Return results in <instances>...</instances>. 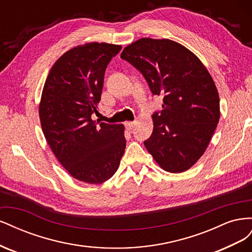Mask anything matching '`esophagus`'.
Masks as SVG:
<instances>
[{"mask_svg": "<svg viewBox=\"0 0 252 252\" xmlns=\"http://www.w3.org/2000/svg\"><path fill=\"white\" fill-rule=\"evenodd\" d=\"M125 126H126L127 130H132V129H133L134 126H135V122H126Z\"/></svg>", "mask_w": 252, "mask_h": 252, "instance_id": "esophagus-1", "label": "esophagus"}]
</instances>
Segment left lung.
I'll list each match as a JSON object with an SVG mask.
<instances>
[{
  "mask_svg": "<svg viewBox=\"0 0 252 252\" xmlns=\"http://www.w3.org/2000/svg\"><path fill=\"white\" fill-rule=\"evenodd\" d=\"M121 58L139 69L151 93L163 96L145 147L165 171L180 173L199 161L220 120V97L207 68L192 51L169 39L142 37Z\"/></svg>",
  "mask_w": 252,
  "mask_h": 252,
  "instance_id": "left-lung-1",
  "label": "left lung"
}]
</instances>
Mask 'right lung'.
I'll return each mask as SVG.
<instances>
[{"label": "right lung", "instance_id": "add662e5", "mask_svg": "<svg viewBox=\"0 0 252 252\" xmlns=\"http://www.w3.org/2000/svg\"><path fill=\"white\" fill-rule=\"evenodd\" d=\"M121 45L90 42L52 65L39 105L42 130L51 151L72 178L102 184L117 172L126 140L123 124L91 119L101 101L104 73Z\"/></svg>", "mask_w": 252, "mask_h": 252}]
</instances>
